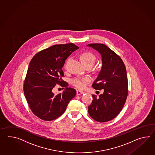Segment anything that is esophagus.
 I'll list each match as a JSON object with an SVG mask.
<instances>
[{"label":"esophagus","mask_w":155,"mask_h":155,"mask_svg":"<svg viewBox=\"0 0 155 155\" xmlns=\"http://www.w3.org/2000/svg\"><path fill=\"white\" fill-rule=\"evenodd\" d=\"M84 93V92L82 91H80V90H77V91H76V95H81V94H83Z\"/></svg>","instance_id":"1"}]
</instances>
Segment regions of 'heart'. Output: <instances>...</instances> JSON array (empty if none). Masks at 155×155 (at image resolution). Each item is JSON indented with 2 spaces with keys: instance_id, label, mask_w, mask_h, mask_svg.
<instances>
[{
  "instance_id": "heart-1",
  "label": "heart",
  "mask_w": 155,
  "mask_h": 155,
  "mask_svg": "<svg viewBox=\"0 0 155 155\" xmlns=\"http://www.w3.org/2000/svg\"><path fill=\"white\" fill-rule=\"evenodd\" d=\"M81 59L86 66H92L96 61V57L91 52H85L81 55ZM89 81V79L86 78L75 77L71 80V83L77 88L81 89L85 86V83Z\"/></svg>"
}]
</instances>
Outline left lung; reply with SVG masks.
<instances>
[{
	"label": "left lung",
	"mask_w": 155,
	"mask_h": 155,
	"mask_svg": "<svg viewBox=\"0 0 155 155\" xmlns=\"http://www.w3.org/2000/svg\"><path fill=\"white\" fill-rule=\"evenodd\" d=\"M100 53L102 66L92 86L96 90L104 89L99 97L92 94L88 107L89 115L99 122H107L118 115L128 95V80L125 64L120 56L103 44H90Z\"/></svg>",
	"instance_id": "1"
}]
</instances>
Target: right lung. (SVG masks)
Segmentation results:
<instances>
[{"label": "right lung", "mask_w": 155, "mask_h": 155, "mask_svg": "<svg viewBox=\"0 0 155 155\" xmlns=\"http://www.w3.org/2000/svg\"><path fill=\"white\" fill-rule=\"evenodd\" d=\"M79 47L73 43L54 45L36 53L29 63L24 82V93L33 114L44 121H52L65 112L76 90L68 87L64 81L65 60ZM56 84L63 87L62 94L55 95Z\"/></svg>", "instance_id": "add662e5"}]
</instances>
